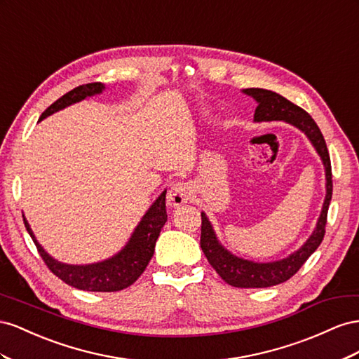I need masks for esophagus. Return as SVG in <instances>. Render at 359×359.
<instances>
[{
  "label": "esophagus",
  "mask_w": 359,
  "mask_h": 359,
  "mask_svg": "<svg viewBox=\"0 0 359 359\" xmlns=\"http://www.w3.org/2000/svg\"><path fill=\"white\" fill-rule=\"evenodd\" d=\"M192 196V189L188 185V183H176V185H172L171 189L168 191V196H167V203L168 206L171 208H180L182 204H185L189 201Z\"/></svg>",
  "instance_id": "obj_1"
}]
</instances>
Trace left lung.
I'll use <instances>...</instances> for the list:
<instances>
[{"label":"left lung","mask_w":359,"mask_h":359,"mask_svg":"<svg viewBox=\"0 0 359 359\" xmlns=\"http://www.w3.org/2000/svg\"><path fill=\"white\" fill-rule=\"evenodd\" d=\"M243 93H247L257 100L259 105L255 108L254 114L255 121L283 120L301 129L304 134L310 138L317 153L320 155L326 171V197L314 233L311 234L310 239L305 242L301 250L280 262L254 263L233 255L218 242L206 215L201 213L200 245L212 268L217 271V273L225 283L233 285V287L262 289L271 287V285L280 284L292 278V276L301 269V266L309 260V257L317 250V247L322 243L327 219V208H330L332 197V171L331 158L330 153H327L325 138L319 126L316 125V121L311 118L309 112L304 111L298 105L292 104L290 100L280 96L278 93H273L271 90L245 88Z\"/></svg>","instance_id":"obj_1"}]
</instances>
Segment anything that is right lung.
Wrapping results in <instances>:
<instances>
[{
  "label": "right lung",
  "mask_w": 359,
  "mask_h": 359,
  "mask_svg": "<svg viewBox=\"0 0 359 359\" xmlns=\"http://www.w3.org/2000/svg\"><path fill=\"white\" fill-rule=\"evenodd\" d=\"M104 84L100 83H90L79 86L69 93L57 99L53 105L48 107L43 114L40 116V120L54 114L58 109H63L75 102L86 99L87 96H93L100 93L104 90ZM165 194L163 191L158 200L151 204V208L142 217L138 227L135 229L128 245L123 248L114 257H111L105 262L86 264V266H75V264H65L54 260L45 250L40 247L36 241L34 234L29 229L27 219L24 218L25 229L32 236L36 248L40 254V257L45 262L55 276L72 287L87 292H118L129 287L134 284L140 275L146 271L147 264L155 252V245L158 241L159 233L167 222V209H165Z\"/></svg>",
  "instance_id": "1"
}]
</instances>
